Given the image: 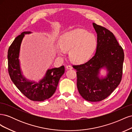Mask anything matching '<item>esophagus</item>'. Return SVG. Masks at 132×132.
<instances>
[{
	"label": "esophagus",
	"mask_w": 132,
	"mask_h": 132,
	"mask_svg": "<svg viewBox=\"0 0 132 132\" xmlns=\"http://www.w3.org/2000/svg\"><path fill=\"white\" fill-rule=\"evenodd\" d=\"M66 68H67V69H73V67H71V65H67V67H66Z\"/></svg>",
	"instance_id": "34e87169"
}]
</instances>
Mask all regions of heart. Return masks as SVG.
<instances>
[{"label":"heart","instance_id":"heart-1","mask_svg":"<svg viewBox=\"0 0 132 132\" xmlns=\"http://www.w3.org/2000/svg\"><path fill=\"white\" fill-rule=\"evenodd\" d=\"M97 45L95 36L83 29H75L64 34L56 48L58 54L63 56L69 51L72 62L81 64L87 62L93 55Z\"/></svg>","mask_w":132,"mask_h":132}]
</instances>
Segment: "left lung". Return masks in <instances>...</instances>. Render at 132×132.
<instances>
[{"label":"left lung","mask_w":132,"mask_h":132,"mask_svg":"<svg viewBox=\"0 0 132 132\" xmlns=\"http://www.w3.org/2000/svg\"><path fill=\"white\" fill-rule=\"evenodd\" d=\"M97 45L95 54L84 64L73 65L77 70V87L85 100L97 102L107 97L121 82L124 61L123 50L110 31L95 23ZM107 69L105 78H100L99 70Z\"/></svg>","instance_id":"obj_1"}]
</instances>
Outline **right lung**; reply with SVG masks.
<instances>
[{
	"label": "right lung",
	"instance_id": "right-lung-1",
	"mask_svg": "<svg viewBox=\"0 0 132 132\" xmlns=\"http://www.w3.org/2000/svg\"><path fill=\"white\" fill-rule=\"evenodd\" d=\"M30 31L23 32L16 37L7 52L8 71L12 81L26 97L34 101H43L48 99L56 90L60 78L64 73L63 65L48 69L45 76L38 82L31 81L22 74L19 61V53L22 39Z\"/></svg>",
	"mask_w": 132,
	"mask_h": 132
}]
</instances>
